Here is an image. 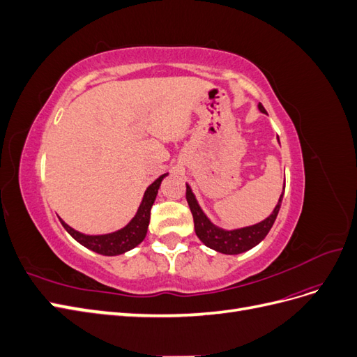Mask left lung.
Instances as JSON below:
<instances>
[{
  "label": "left lung",
  "instance_id": "obj_1",
  "mask_svg": "<svg viewBox=\"0 0 357 357\" xmlns=\"http://www.w3.org/2000/svg\"><path fill=\"white\" fill-rule=\"evenodd\" d=\"M259 110L262 113L268 114L266 110L264 109L262 104H259ZM284 193V188H283ZM283 193L278 199V204L275 205V208L273 214L262 220L261 223H256L253 226H247V228L241 229H234V231H225L218 228V226L213 225L207 215H205L198 205L195 195H193L190 188L186 185V199L189 204V208L193 215V223H195V232L198 235V238L213 250L225 253V255H238L243 252L250 250L255 245L261 243L269 229L273 228V225L277 219V214L280 211V207H282V201H283Z\"/></svg>",
  "mask_w": 357,
  "mask_h": 357
}]
</instances>
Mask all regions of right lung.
Segmentation results:
<instances>
[{"instance_id": "right-lung-1", "label": "right lung", "mask_w": 357, "mask_h": 357, "mask_svg": "<svg viewBox=\"0 0 357 357\" xmlns=\"http://www.w3.org/2000/svg\"><path fill=\"white\" fill-rule=\"evenodd\" d=\"M165 176L167 174H162L159 178H156L152 185L147 188V190L144 192L143 201L138 207V211L134 215V219L121 231L105 234V235H84V234H80L77 231H74L73 228H70V226L62 219H59V220H61L63 228H66L67 232L73 236V238L75 241H79L82 245L88 247L89 250L104 255V256L122 255L128 250H131V248L137 247L146 238L149 222H150V210H152V205L156 199L160 181L164 180Z\"/></svg>"}]
</instances>
